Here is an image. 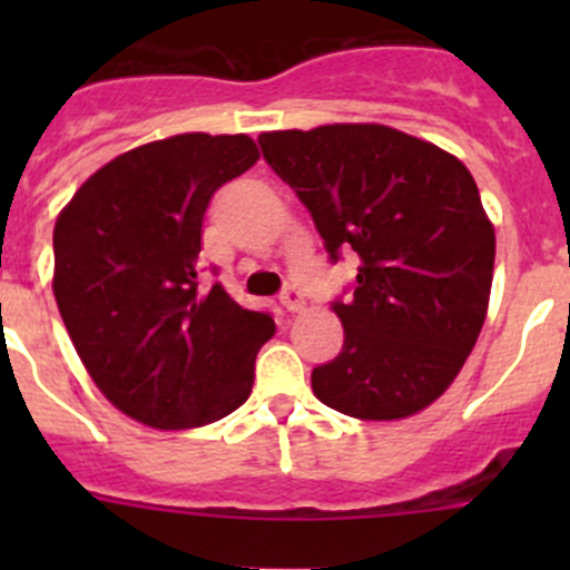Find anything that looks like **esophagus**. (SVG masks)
<instances>
[{
  "instance_id": "esophagus-1",
  "label": "esophagus",
  "mask_w": 570,
  "mask_h": 570,
  "mask_svg": "<svg viewBox=\"0 0 570 570\" xmlns=\"http://www.w3.org/2000/svg\"><path fill=\"white\" fill-rule=\"evenodd\" d=\"M281 306L286 312H303L306 308V297H303V292L295 284H286L284 292H281Z\"/></svg>"
}]
</instances>
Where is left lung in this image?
Wrapping results in <instances>:
<instances>
[{"label":"left lung","mask_w":570,"mask_h":570,"mask_svg":"<svg viewBox=\"0 0 570 570\" xmlns=\"http://www.w3.org/2000/svg\"><path fill=\"white\" fill-rule=\"evenodd\" d=\"M258 146L331 262L358 256L353 295L333 301L342 353L314 366V394L355 419L413 416L450 389L485 322L497 237L474 178L381 124L264 131Z\"/></svg>","instance_id":"1"}]
</instances>
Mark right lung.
Returning <instances> with one entry per match:
<instances>
[{
    "label": "right lung",
    "instance_id": "add662e5",
    "mask_svg": "<svg viewBox=\"0 0 570 570\" xmlns=\"http://www.w3.org/2000/svg\"><path fill=\"white\" fill-rule=\"evenodd\" d=\"M258 159L248 135H176L120 154L55 223L57 308L101 394L157 430L204 428L250 396L275 333L220 284L200 289L212 195Z\"/></svg>",
    "mask_w": 570,
    "mask_h": 570
}]
</instances>
